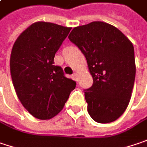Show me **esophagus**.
<instances>
[{
	"label": "esophagus",
	"mask_w": 147,
	"mask_h": 147,
	"mask_svg": "<svg viewBox=\"0 0 147 147\" xmlns=\"http://www.w3.org/2000/svg\"><path fill=\"white\" fill-rule=\"evenodd\" d=\"M73 78H74V80L78 81V74H76V73H74V74H73Z\"/></svg>",
	"instance_id": "esophagus-1"
}]
</instances>
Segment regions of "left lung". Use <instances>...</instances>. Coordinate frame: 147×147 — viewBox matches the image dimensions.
<instances>
[{"mask_svg": "<svg viewBox=\"0 0 147 147\" xmlns=\"http://www.w3.org/2000/svg\"><path fill=\"white\" fill-rule=\"evenodd\" d=\"M69 39L85 56L93 80L84 90L88 114L99 123L116 121L128 106L135 81L132 43L117 28L102 21L74 28Z\"/></svg>", "mask_w": 147, "mask_h": 147, "instance_id": "1", "label": "left lung"}]
</instances>
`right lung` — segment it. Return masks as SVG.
Instances as JSON below:
<instances>
[{"label":"right lung","mask_w":147,"mask_h":147,"mask_svg":"<svg viewBox=\"0 0 147 147\" xmlns=\"http://www.w3.org/2000/svg\"><path fill=\"white\" fill-rule=\"evenodd\" d=\"M70 30L38 21L20 34L12 47V83L20 102L35 118L49 120L59 113L76 87L54 62L55 53Z\"/></svg>","instance_id":"obj_1"}]
</instances>
